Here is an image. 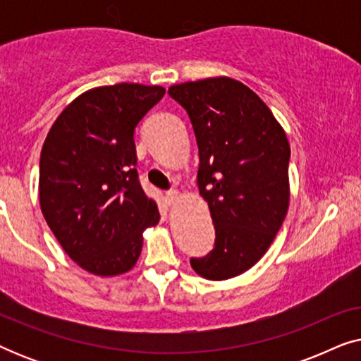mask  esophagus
<instances>
[{"label":"esophagus","mask_w":361,"mask_h":361,"mask_svg":"<svg viewBox=\"0 0 361 361\" xmlns=\"http://www.w3.org/2000/svg\"><path fill=\"white\" fill-rule=\"evenodd\" d=\"M166 199L169 200V204H174V202L179 199V192L177 190H169V192H166Z\"/></svg>","instance_id":"esophagus-1"}]
</instances>
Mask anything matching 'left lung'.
I'll return each instance as SVG.
<instances>
[{"mask_svg": "<svg viewBox=\"0 0 361 361\" xmlns=\"http://www.w3.org/2000/svg\"><path fill=\"white\" fill-rule=\"evenodd\" d=\"M169 93L194 126L199 189L216 235L210 255L190 266L210 281L235 278L263 258L288 214V136L268 105L235 78L179 83Z\"/></svg>", "mask_w": 361, "mask_h": 361, "instance_id": "1", "label": "left lung"}]
</instances>
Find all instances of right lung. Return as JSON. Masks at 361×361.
<instances>
[{"mask_svg":"<svg viewBox=\"0 0 361 361\" xmlns=\"http://www.w3.org/2000/svg\"><path fill=\"white\" fill-rule=\"evenodd\" d=\"M166 88L116 83L83 92L47 133L39 164V202L72 261L111 278L136 264L142 233L159 224L154 199L137 180L133 135Z\"/></svg>","mask_w":361,"mask_h":361,"instance_id":"1","label":"right lung"}]
</instances>
